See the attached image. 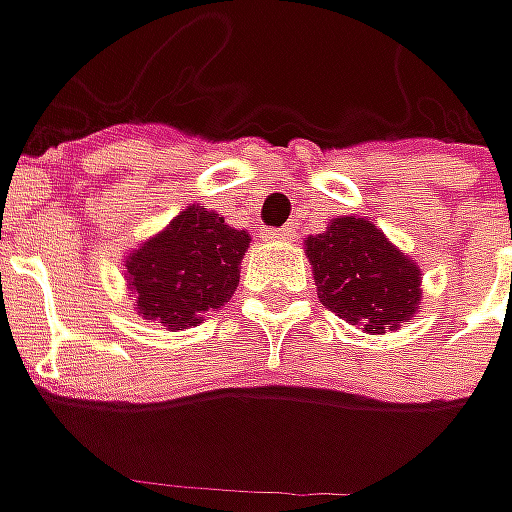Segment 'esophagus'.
Wrapping results in <instances>:
<instances>
[{
    "label": "esophagus",
    "mask_w": 512,
    "mask_h": 512,
    "mask_svg": "<svg viewBox=\"0 0 512 512\" xmlns=\"http://www.w3.org/2000/svg\"><path fill=\"white\" fill-rule=\"evenodd\" d=\"M290 230L287 227H282V230H267L265 233V239H270V242H290Z\"/></svg>",
    "instance_id": "esophagus-1"
}]
</instances>
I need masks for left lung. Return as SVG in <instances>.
Masks as SVG:
<instances>
[{"label":"left lung","mask_w":512,"mask_h":512,"mask_svg":"<svg viewBox=\"0 0 512 512\" xmlns=\"http://www.w3.org/2000/svg\"><path fill=\"white\" fill-rule=\"evenodd\" d=\"M319 302L364 333L399 330L422 305V270L359 216H339L305 239Z\"/></svg>","instance_id":"8db88e82"}]
</instances>
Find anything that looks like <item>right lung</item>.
Instances as JSON below:
<instances>
[{"label":"right lung","mask_w":512,"mask_h":512,"mask_svg":"<svg viewBox=\"0 0 512 512\" xmlns=\"http://www.w3.org/2000/svg\"><path fill=\"white\" fill-rule=\"evenodd\" d=\"M247 247V230L230 227L216 210L187 205L125 256L136 313L173 333L202 325L239 287Z\"/></svg>","instance_id":"add662e5"}]
</instances>
